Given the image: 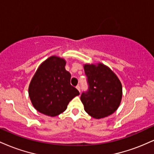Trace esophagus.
<instances>
[{
  "mask_svg": "<svg viewBox=\"0 0 154 154\" xmlns=\"http://www.w3.org/2000/svg\"><path fill=\"white\" fill-rule=\"evenodd\" d=\"M76 88H77V89L78 90L79 92H80V87H79V85H77V86H76Z\"/></svg>",
  "mask_w": 154,
  "mask_h": 154,
  "instance_id": "1",
  "label": "esophagus"
}]
</instances>
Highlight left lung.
Here are the masks:
<instances>
[{
    "instance_id": "left-lung-1",
    "label": "left lung",
    "mask_w": 154,
    "mask_h": 154,
    "mask_svg": "<svg viewBox=\"0 0 154 154\" xmlns=\"http://www.w3.org/2000/svg\"><path fill=\"white\" fill-rule=\"evenodd\" d=\"M88 91L83 92L80 99L85 111L95 119L112 114L119 106L122 86L115 74L101 63L85 64Z\"/></svg>"
}]
</instances>
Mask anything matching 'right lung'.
<instances>
[{
  "label": "right lung",
  "instance_id": "add662e5",
  "mask_svg": "<svg viewBox=\"0 0 154 154\" xmlns=\"http://www.w3.org/2000/svg\"><path fill=\"white\" fill-rule=\"evenodd\" d=\"M66 61L53 56L43 61L29 86V96L39 112L50 116L59 115L79 91L70 84L71 75L65 69Z\"/></svg>",
  "mask_w": 154,
  "mask_h": 154
}]
</instances>
